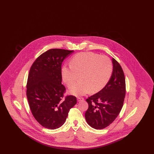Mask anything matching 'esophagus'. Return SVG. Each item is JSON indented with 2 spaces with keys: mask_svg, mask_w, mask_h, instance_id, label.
<instances>
[{
  "mask_svg": "<svg viewBox=\"0 0 154 154\" xmlns=\"http://www.w3.org/2000/svg\"><path fill=\"white\" fill-rule=\"evenodd\" d=\"M84 99L83 97H78L77 98V101L78 102H81V101H84Z\"/></svg>",
  "mask_w": 154,
  "mask_h": 154,
  "instance_id": "1",
  "label": "esophagus"
}]
</instances>
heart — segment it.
Listing matches in <instances>:
<instances>
[{"instance_id": "heart-1", "label": "heart", "mask_w": 154, "mask_h": 154, "mask_svg": "<svg viewBox=\"0 0 154 154\" xmlns=\"http://www.w3.org/2000/svg\"><path fill=\"white\" fill-rule=\"evenodd\" d=\"M69 66L61 69L63 80L70 87L80 75V82L69 89L73 95H84L89 92L95 93L104 88L111 76L112 65L106 56H100L94 52H80L75 55Z\"/></svg>"}]
</instances>
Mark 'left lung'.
Instances as JSON below:
<instances>
[{
  "mask_svg": "<svg viewBox=\"0 0 154 154\" xmlns=\"http://www.w3.org/2000/svg\"><path fill=\"white\" fill-rule=\"evenodd\" d=\"M113 69L106 86L86 100L88 110L85 117L88 124L96 129L110 125L117 117L122 108L126 94L123 70L115 59L112 58Z\"/></svg>",
  "mask_w": 154,
  "mask_h": 154,
  "instance_id": "left-lung-1",
  "label": "left lung"
}]
</instances>
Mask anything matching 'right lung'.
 I'll list each match as a JSON object with an SVG mask.
<instances>
[{"instance_id":"1","label":"right lung","mask_w":154,"mask_h":154,"mask_svg":"<svg viewBox=\"0 0 154 154\" xmlns=\"http://www.w3.org/2000/svg\"><path fill=\"white\" fill-rule=\"evenodd\" d=\"M73 52L49 50L40 55L30 69L26 85L30 109L37 121L45 128L62 126L69 110L77 103L74 96L62 99L66 89L62 84L61 66Z\"/></svg>"}]
</instances>
